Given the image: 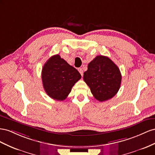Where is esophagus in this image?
Masks as SVG:
<instances>
[{
  "instance_id": "1",
  "label": "esophagus",
  "mask_w": 155,
  "mask_h": 155,
  "mask_svg": "<svg viewBox=\"0 0 155 155\" xmlns=\"http://www.w3.org/2000/svg\"><path fill=\"white\" fill-rule=\"evenodd\" d=\"M78 71H79V73H81V74L82 75V76H83V73H84V70H83V69L82 68H78Z\"/></svg>"
}]
</instances>
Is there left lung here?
Masks as SVG:
<instances>
[{
	"label": "left lung",
	"instance_id": "obj_1",
	"mask_svg": "<svg viewBox=\"0 0 155 155\" xmlns=\"http://www.w3.org/2000/svg\"><path fill=\"white\" fill-rule=\"evenodd\" d=\"M83 78L93 95L101 102L116 95L121 82V74L117 66L108 57L102 55L90 61Z\"/></svg>",
	"mask_w": 155,
	"mask_h": 155
}]
</instances>
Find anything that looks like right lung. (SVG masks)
Here are the masks:
<instances>
[{
  "label": "right lung",
  "instance_id": "right-lung-1",
  "mask_svg": "<svg viewBox=\"0 0 155 155\" xmlns=\"http://www.w3.org/2000/svg\"><path fill=\"white\" fill-rule=\"evenodd\" d=\"M41 78L47 94L57 101L65 100L81 74L58 54L51 56L44 64Z\"/></svg>",
  "mask_w": 155,
  "mask_h": 155
}]
</instances>
